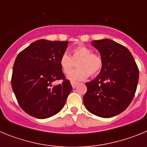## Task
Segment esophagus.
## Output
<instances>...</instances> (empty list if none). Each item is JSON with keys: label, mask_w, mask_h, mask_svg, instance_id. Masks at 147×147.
<instances>
[{"label": "esophagus", "mask_w": 147, "mask_h": 147, "mask_svg": "<svg viewBox=\"0 0 147 147\" xmlns=\"http://www.w3.org/2000/svg\"><path fill=\"white\" fill-rule=\"evenodd\" d=\"M71 85H72L73 88H75L76 86H77L79 83L76 82H74V81H71Z\"/></svg>", "instance_id": "obj_1"}]
</instances>
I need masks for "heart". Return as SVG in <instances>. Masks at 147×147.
<instances>
[{
	"instance_id": "b5f03b06",
	"label": "heart",
	"mask_w": 147,
	"mask_h": 147,
	"mask_svg": "<svg viewBox=\"0 0 147 147\" xmlns=\"http://www.w3.org/2000/svg\"><path fill=\"white\" fill-rule=\"evenodd\" d=\"M78 67L72 72L70 71L76 66ZM59 65L64 74H67V78L72 81H81L86 80L89 76L98 75L104 65L102 56L85 45H80L71 50V57L67 54H63L59 59Z\"/></svg>"
}]
</instances>
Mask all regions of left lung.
I'll return each mask as SVG.
<instances>
[{
    "instance_id": "1",
    "label": "left lung",
    "mask_w": 147,
    "mask_h": 147,
    "mask_svg": "<svg viewBox=\"0 0 147 147\" xmlns=\"http://www.w3.org/2000/svg\"><path fill=\"white\" fill-rule=\"evenodd\" d=\"M104 61L93 81L85 83L83 102L87 110L102 118L113 117L128 107L137 89L139 70L128 49L113 40H93Z\"/></svg>"
}]
</instances>
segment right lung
<instances>
[{"label": "right lung", "instance_id": "1", "mask_svg": "<svg viewBox=\"0 0 147 147\" xmlns=\"http://www.w3.org/2000/svg\"><path fill=\"white\" fill-rule=\"evenodd\" d=\"M67 41L39 40L17 56L11 87L18 104L28 115L47 119L59 113L72 90L59 65ZM62 80L60 84L53 82Z\"/></svg>", "mask_w": 147, "mask_h": 147}]
</instances>
